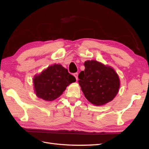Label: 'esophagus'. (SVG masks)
Here are the masks:
<instances>
[{
    "mask_svg": "<svg viewBox=\"0 0 149 149\" xmlns=\"http://www.w3.org/2000/svg\"><path fill=\"white\" fill-rule=\"evenodd\" d=\"M73 75H74V77L76 78V80H78V73H74V74H73Z\"/></svg>",
    "mask_w": 149,
    "mask_h": 149,
    "instance_id": "1",
    "label": "esophagus"
}]
</instances>
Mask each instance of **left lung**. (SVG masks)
Wrapping results in <instances>:
<instances>
[{
    "label": "left lung",
    "mask_w": 149,
    "mask_h": 149,
    "mask_svg": "<svg viewBox=\"0 0 149 149\" xmlns=\"http://www.w3.org/2000/svg\"><path fill=\"white\" fill-rule=\"evenodd\" d=\"M85 70L79 75V84L87 100L96 106H102L116 97L120 79L114 70L95 60L84 62Z\"/></svg>",
    "instance_id": "8db88e82"
}]
</instances>
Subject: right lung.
<instances>
[{"mask_svg":"<svg viewBox=\"0 0 149 149\" xmlns=\"http://www.w3.org/2000/svg\"><path fill=\"white\" fill-rule=\"evenodd\" d=\"M33 81L37 96L52 101L60 97L67 86L76 81V78L61 65L55 64L35 75Z\"/></svg>","mask_w":149,"mask_h":149,"instance_id":"add662e5","label":"right lung"}]
</instances>
